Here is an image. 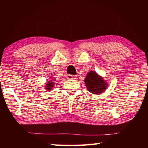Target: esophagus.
Returning a JSON list of instances; mask_svg holds the SVG:
<instances>
[{
	"label": "esophagus",
	"mask_w": 148,
	"mask_h": 148,
	"mask_svg": "<svg viewBox=\"0 0 148 148\" xmlns=\"http://www.w3.org/2000/svg\"><path fill=\"white\" fill-rule=\"evenodd\" d=\"M66 78L68 79H74L75 78V76H74V75H71V74H67L66 75Z\"/></svg>",
	"instance_id": "esophagus-1"
}]
</instances>
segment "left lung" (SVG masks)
<instances>
[{"mask_svg":"<svg viewBox=\"0 0 148 148\" xmlns=\"http://www.w3.org/2000/svg\"><path fill=\"white\" fill-rule=\"evenodd\" d=\"M84 82L88 91L93 94L101 93L108 86L106 82L95 71L89 72Z\"/></svg>","mask_w":148,"mask_h":148,"instance_id":"8db88e82","label":"left lung"}]
</instances>
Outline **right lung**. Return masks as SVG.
<instances>
[{
    "mask_svg": "<svg viewBox=\"0 0 148 148\" xmlns=\"http://www.w3.org/2000/svg\"><path fill=\"white\" fill-rule=\"evenodd\" d=\"M54 82H53L52 80H50V82H47V83L46 84V89H47V91H50L52 87L54 86Z\"/></svg>",
    "mask_w": 148,
    "mask_h": 148,
    "instance_id": "1",
    "label": "right lung"
}]
</instances>
